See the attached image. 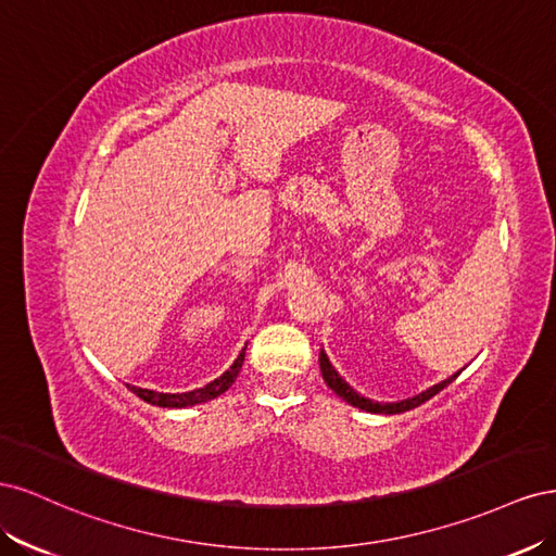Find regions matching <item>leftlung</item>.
I'll return each mask as SVG.
<instances>
[{
    "label": "left lung",
    "instance_id": "8db88e82",
    "mask_svg": "<svg viewBox=\"0 0 556 556\" xmlns=\"http://www.w3.org/2000/svg\"><path fill=\"white\" fill-rule=\"evenodd\" d=\"M319 371H323V378H325V382L331 387V390L339 394L341 399H345L348 403H352V406L355 408H362V410H368V413H382V415H396V413H406V410H410V408H417V406H422L425 401H429L431 396H435L439 394L441 390H445V387L457 378L459 374H454L452 378H447V380H443V382H439V384H433V387H429L427 392H422V394H417V396H413V399H406V401H399V403H378V401H371V399H364V396H359L355 390H352V387L333 371V366H331V362L327 359V355L323 350H319Z\"/></svg>",
    "mask_w": 556,
    "mask_h": 556
}]
</instances>
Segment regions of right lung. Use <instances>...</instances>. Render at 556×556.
Listing matches in <instances>:
<instances>
[{
	"instance_id": "obj_1",
	"label": "right lung",
	"mask_w": 556,
	"mask_h": 556,
	"mask_svg": "<svg viewBox=\"0 0 556 556\" xmlns=\"http://www.w3.org/2000/svg\"><path fill=\"white\" fill-rule=\"evenodd\" d=\"M243 359H245V348L241 350V355L237 357V362L231 364L229 371H225L220 378H215L213 382L199 387V390H192V392L164 394V392H153V390H141V387H129V390L137 394L139 399H143L146 403H153V406H160V408H188V406H197V403L211 401L215 396H220L223 392H227L229 387L233 384V380L239 378Z\"/></svg>"
}]
</instances>
